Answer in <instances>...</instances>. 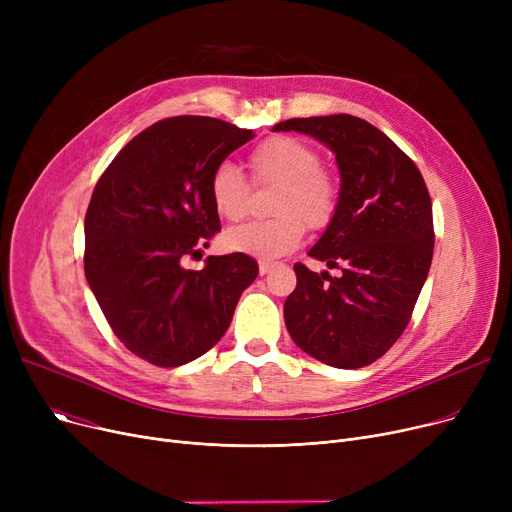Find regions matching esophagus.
<instances>
[{
  "label": "esophagus",
  "instance_id": "1",
  "mask_svg": "<svg viewBox=\"0 0 512 512\" xmlns=\"http://www.w3.org/2000/svg\"><path fill=\"white\" fill-rule=\"evenodd\" d=\"M272 267H274V263H272V261H259V274H261V276H265L267 272L272 270Z\"/></svg>",
  "mask_w": 512,
  "mask_h": 512
}]
</instances>
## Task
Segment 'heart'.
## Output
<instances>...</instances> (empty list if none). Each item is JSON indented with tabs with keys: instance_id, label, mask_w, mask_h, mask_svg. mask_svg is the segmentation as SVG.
Segmentation results:
<instances>
[{
	"instance_id": "1",
	"label": "heart",
	"mask_w": 512,
	"mask_h": 512,
	"mask_svg": "<svg viewBox=\"0 0 512 512\" xmlns=\"http://www.w3.org/2000/svg\"><path fill=\"white\" fill-rule=\"evenodd\" d=\"M255 184L276 186L265 222H251L226 232L230 251L259 259H276L297 249L305 230L326 228L338 211L342 182L338 174L321 166L319 151L297 137H270L249 153ZM209 199L220 218L238 222L249 211V184L228 161L209 176Z\"/></svg>"
}]
</instances>
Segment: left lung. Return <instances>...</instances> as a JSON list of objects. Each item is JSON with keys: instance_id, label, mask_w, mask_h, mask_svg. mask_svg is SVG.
<instances>
[{"instance_id": "left-lung-1", "label": "left lung", "mask_w": 512, "mask_h": 512, "mask_svg": "<svg viewBox=\"0 0 512 512\" xmlns=\"http://www.w3.org/2000/svg\"><path fill=\"white\" fill-rule=\"evenodd\" d=\"M326 143L342 178L338 211L309 257L340 270L315 274L297 263L284 303L292 340L313 359L357 369L384 357L409 326L434 255V218L415 161L369 122L348 116L292 118Z\"/></svg>"}]
</instances>
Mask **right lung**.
<instances>
[{
    "instance_id": "add662e5",
    "label": "right lung",
    "mask_w": 512,
    "mask_h": 512,
    "mask_svg": "<svg viewBox=\"0 0 512 512\" xmlns=\"http://www.w3.org/2000/svg\"><path fill=\"white\" fill-rule=\"evenodd\" d=\"M251 130L218 118L176 116L139 132L105 168L85 215V276L118 340L157 367L207 353L257 278L245 253L184 270L220 232L209 199L213 168Z\"/></svg>"
}]
</instances>
